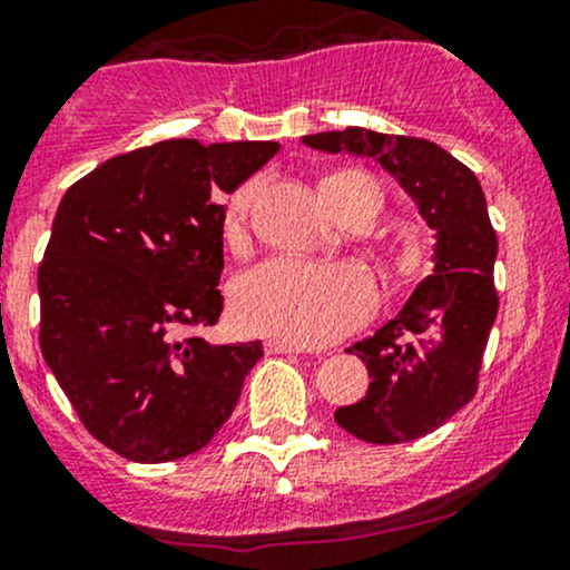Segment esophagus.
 <instances>
[{"mask_svg":"<svg viewBox=\"0 0 570 570\" xmlns=\"http://www.w3.org/2000/svg\"><path fill=\"white\" fill-rule=\"evenodd\" d=\"M268 353H307V347L298 345V342H285V340H268L266 342Z\"/></svg>","mask_w":570,"mask_h":570,"instance_id":"34e87169","label":"esophagus"}]
</instances>
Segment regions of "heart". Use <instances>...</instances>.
<instances>
[{"mask_svg":"<svg viewBox=\"0 0 570 570\" xmlns=\"http://www.w3.org/2000/svg\"><path fill=\"white\" fill-rule=\"evenodd\" d=\"M258 181H247L228 204V234H238ZM375 181L361 170H340L321 181V193H351ZM381 193V189H377ZM328 204V200H326ZM334 212V200L328 204ZM234 317L255 334L291 340L298 345H323L356 328L375 309L377 293L370 274L353 263H302L272 258L247 268L234 285Z\"/></svg>","mask_w":570,"mask_h":570,"instance_id":"obj_1","label":"heart"}]
</instances>
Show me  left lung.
<instances>
[{
  "mask_svg": "<svg viewBox=\"0 0 570 570\" xmlns=\"http://www.w3.org/2000/svg\"><path fill=\"white\" fill-rule=\"evenodd\" d=\"M321 151L372 157L405 187L438 236L434 268L400 315L347 353L366 364L364 400L334 421L366 443H407L443 426L479 391L483 347L498 317V234L473 170L426 138L347 130L304 136Z\"/></svg>",
  "mask_w": 570,
  "mask_h": 570,
  "instance_id": "left-lung-1",
  "label": "left lung"
}]
</instances>
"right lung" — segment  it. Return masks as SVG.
I'll return each mask as SVG.
<instances>
[{
    "mask_svg": "<svg viewBox=\"0 0 570 570\" xmlns=\"http://www.w3.org/2000/svg\"><path fill=\"white\" fill-rule=\"evenodd\" d=\"M274 140H160L65 193L38 268L42 358L91 438L132 462L204 449L234 413L261 342L179 328L223 312L225 206Z\"/></svg>",
    "mask_w": 570,
    "mask_h": 570,
    "instance_id": "add662e5",
    "label": "right lung"
}]
</instances>
